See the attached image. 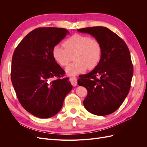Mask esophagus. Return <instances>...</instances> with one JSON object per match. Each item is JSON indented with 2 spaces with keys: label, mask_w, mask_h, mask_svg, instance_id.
<instances>
[{
  "label": "esophagus",
  "mask_w": 147,
  "mask_h": 147,
  "mask_svg": "<svg viewBox=\"0 0 147 147\" xmlns=\"http://www.w3.org/2000/svg\"><path fill=\"white\" fill-rule=\"evenodd\" d=\"M70 81L71 82V84H72V86H75L77 84V78L74 77H70Z\"/></svg>",
  "instance_id": "1"
}]
</instances>
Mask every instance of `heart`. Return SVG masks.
<instances>
[{"label": "heart", "instance_id": "b5f03b06", "mask_svg": "<svg viewBox=\"0 0 147 147\" xmlns=\"http://www.w3.org/2000/svg\"><path fill=\"white\" fill-rule=\"evenodd\" d=\"M64 46L57 44L53 48V58L61 66H66L74 55L73 63L65 69L66 73L76 75L99 64L102 56V47L99 40L89 35L75 34L67 38Z\"/></svg>", "mask_w": 147, "mask_h": 147}]
</instances>
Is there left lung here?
I'll return each mask as SVG.
<instances>
[{
	"label": "left lung",
	"mask_w": 147,
	"mask_h": 147,
	"mask_svg": "<svg viewBox=\"0 0 147 147\" xmlns=\"http://www.w3.org/2000/svg\"><path fill=\"white\" fill-rule=\"evenodd\" d=\"M77 30L91 34L102 47L99 64L78 80V85L88 91L83 105L96 115L112 113L123 104L131 88L133 65L129 50L122 38L107 28L96 26Z\"/></svg>",
	"instance_id": "8db88e82"
}]
</instances>
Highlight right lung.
I'll return each instance as SVG.
<instances>
[{
  "mask_svg": "<svg viewBox=\"0 0 147 147\" xmlns=\"http://www.w3.org/2000/svg\"><path fill=\"white\" fill-rule=\"evenodd\" d=\"M69 31L64 28H39L22 40L13 53L11 80L23 107L40 118L55 116L72 90L69 78L53 58V48Z\"/></svg>",
  "mask_w": 147,
  "mask_h": 147,
  "instance_id": "1",
  "label": "right lung"
}]
</instances>
